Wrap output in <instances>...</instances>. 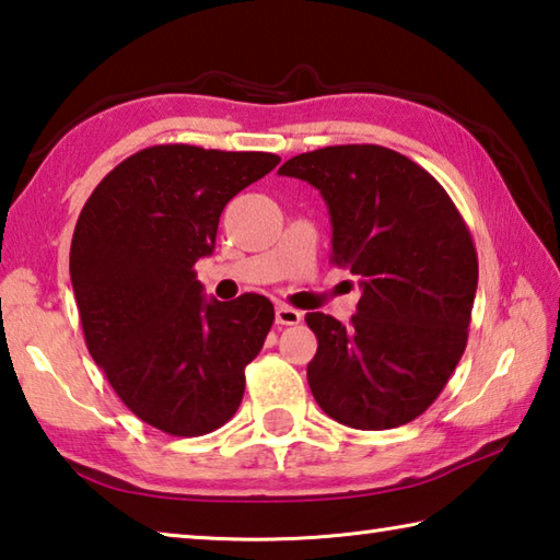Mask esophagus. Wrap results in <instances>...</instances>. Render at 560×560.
I'll use <instances>...</instances> for the list:
<instances>
[{
	"mask_svg": "<svg viewBox=\"0 0 560 560\" xmlns=\"http://www.w3.org/2000/svg\"><path fill=\"white\" fill-rule=\"evenodd\" d=\"M303 318V313L291 308V306H277V325H299Z\"/></svg>",
	"mask_w": 560,
	"mask_h": 560,
	"instance_id": "34e87169",
	"label": "esophagus"
}]
</instances>
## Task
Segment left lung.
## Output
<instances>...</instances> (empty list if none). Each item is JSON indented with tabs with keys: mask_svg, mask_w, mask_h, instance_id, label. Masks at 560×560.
Wrapping results in <instances>:
<instances>
[{
	"mask_svg": "<svg viewBox=\"0 0 560 560\" xmlns=\"http://www.w3.org/2000/svg\"><path fill=\"white\" fill-rule=\"evenodd\" d=\"M328 202L330 261L362 277L350 325L306 313L318 350L308 384L320 409L360 431L396 429L439 399L467 345L477 252L429 171L377 144L325 147L289 159Z\"/></svg>",
	"mask_w": 560,
	"mask_h": 560,
	"instance_id": "obj_1",
	"label": "left lung"
}]
</instances>
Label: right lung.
Returning a JSON list of instances; mask_svg holds the SVG:
<instances>
[{"mask_svg": "<svg viewBox=\"0 0 560 560\" xmlns=\"http://www.w3.org/2000/svg\"><path fill=\"white\" fill-rule=\"evenodd\" d=\"M279 161L156 144L112 168L80 210L70 281L85 345L127 409L168 435H206L235 416L271 330L269 299L206 301L192 267L215 249L228 202Z\"/></svg>", "mask_w": 560, "mask_h": 560, "instance_id": "1", "label": "right lung"}]
</instances>
